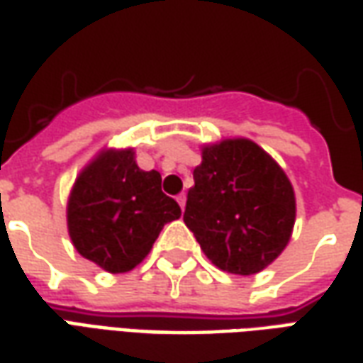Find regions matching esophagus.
<instances>
[{"label":"esophagus","mask_w":363,"mask_h":363,"mask_svg":"<svg viewBox=\"0 0 363 363\" xmlns=\"http://www.w3.org/2000/svg\"><path fill=\"white\" fill-rule=\"evenodd\" d=\"M179 204H181V208L182 210H184V206H186V194H184V192H182V194H179Z\"/></svg>","instance_id":"obj_1"}]
</instances>
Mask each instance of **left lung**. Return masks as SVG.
<instances>
[{"mask_svg": "<svg viewBox=\"0 0 363 363\" xmlns=\"http://www.w3.org/2000/svg\"><path fill=\"white\" fill-rule=\"evenodd\" d=\"M184 224L218 269L253 275L287 247L296 216L285 171L252 139L202 145Z\"/></svg>", "mask_w": 363, "mask_h": 363, "instance_id": "left-lung-1", "label": "left lung"}]
</instances>
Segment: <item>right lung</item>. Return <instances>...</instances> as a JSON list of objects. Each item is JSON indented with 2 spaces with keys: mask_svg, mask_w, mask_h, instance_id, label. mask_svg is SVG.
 I'll return each instance as SVG.
<instances>
[{
  "mask_svg": "<svg viewBox=\"0 0 363 363\" xmlns=\"http://www.w3.org/2000/svg\"><path fill=\"white\" fill-rule=\"evenodd\" d=\"M181 206L161 190V174L141 171L133 147L102 149L76 177L67 204L76 252L108 273H125L145 259Z\"/></svg>",
  "mask_w": 363,
  "mask_h": 363,
  "instance_id": "1",
  "label": "right lung"
}]
</instances>
